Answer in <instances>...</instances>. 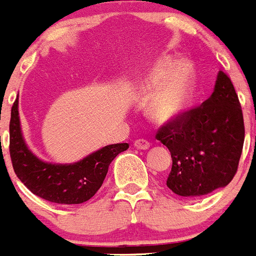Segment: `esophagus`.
Returning a JSON list of instances; mask_svg holds the SVG:
<instances>
[{
    "label": "esophagus",
    "instance_id": "esophagus-1",
    "mask_svg": "<svg viewBox=\"0 0 256 256\" xmlns=\"http://www.w3.org/2000/svg\"><path fill=\"white\" fill-rule=\"evenodd\" d=\"M134 148L138 150H148L150 148V144L146 140L140 138V140H136V141H134Z\"/></svg>",
    "mask_w": 256,
    "mask_h": 256
}]
</instances>
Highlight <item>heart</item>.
<instances>
[{
  "instance_id": "heart-1",
  "label": "heart",
  "mask_w": 256,
  "mask_h": 256,
  "mask_svg": "<svg viewBox=\"0 0 256 256\" xmlns=\"http://www.w3.org/2000/svg\"><path fill=\"white\" fill-rule=\"evenodd\" d=\"M140 92L152 98L150 116L158 123L180 119L194 97V72L189 63L162 62L142 78Z\"/></svg>"
}]
</instances>
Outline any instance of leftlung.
<instances>
[{"label": "left lung", "instance_id": "8db88e82", "mask_svg": "<svg viewBox=\"0 0 256 256\" xmlns=\"http://www.w3.org/2000/svg\"><path fill=\"white\" fill-rule=\"evenodd\" d=\"M171 152L167 186L186 198L224 188L237 172L244 140V115L230 78L219 71L214 93L200 107L156 133Z\"/></svg>", "mask_w": 256, "mask_h": 256}]
</instances>
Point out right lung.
<instances>
[{
    "instance_id": "obj_1",
    "label": "right lung",
    "mask_w": 256,
    "mask_h": 256,
    "mask_svg": "<svg viewBox=\"0 0 256 256\" xmlns=\"http://www.w3.org/2000/svg\"><path fill=\"white\" fill-rule=\"evenodd\" d=\"M19 98L12 107L10 156L19 180L37 196L60 204L89 200L102 186L108 166L128 144L107 145L75 163H48L32 152L24 141L19 118Z\"/></svg>"
}]
</instances>
